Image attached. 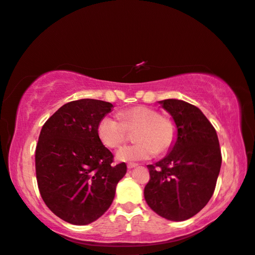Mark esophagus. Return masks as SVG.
Segmentation results:
<instances>
[{
    "label": "esophagus",
    "mask_w": 255,
    "mask_h": 255,
    "mask_svg": "<svg viewBox=\"0 0 255 255\" xmlns=\"http://www.w3.org/2000/svg\"><path fill=\"white\" fill-rule=\"evenodd\" d=\"M137 165L138 164H136V163H128L127 166H128V168H134V167L137 166Z\"/></svg>",
    "instance_id": "1"
}]
</instances>
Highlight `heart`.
Masks as SVG:
<instances>
[{
    "mask_svg": "<svg viewBox=\"0 0 255 255\" xmlns=\"http://www.w3.org/2000/svg\"><path fill=\"white\" fill-rule=\"evenodd\" d=\"M136 143L125 145L117 151L120 162H136L152 158L156 152H167L178 137L175 121L148 106H135L119 113V118L104 117L97 132L107 148L114 149L126 141L128 130H134Z\"/></svg>",
    "mask_w": 255,
    "mask_h": 255,
    "instance_id": "b5f03b06",
    "label": "heart"
}]
</instances>
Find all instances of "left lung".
I'll return each instance as SVG.
<instances>
[{
  "mask_svg": "<svg viewBox=\"0 0 255 255\" xmlns=\"http://www.w3.org/2000/svg\"><path fill=\"white\" fill-rule=\"evenodd\" d=\"M178 127L171 152L148 165V206L166 220L185 221L209 202L220 174L222 153L216 130L198 107L184 100L159 102Z\"/></svg>",
  "mask_w": 255,
  "mask_h": 255,
  "instance_id": "obj_1",
  "label": "left lung"
}]
</instances>
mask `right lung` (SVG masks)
<instances>
[{
  "label": "right lung",
  "instance_id": "obj_1",
  "mask_svg": "<svg viewBox=\"0 0 255 255\" xmlns=\"http://www.w3.org/2000/svg\"><path fill=\"white\" fill-rule=\"evenodd\" d=\"M111 103L80 99L64 104L46 121L35 148L39 192L53 214L75 225L98 220L109 209L127 165L113 153L97 127Z\"/></svg>",
  "mask_w": 255,
  "mask_h": 255
}]
</instances>
